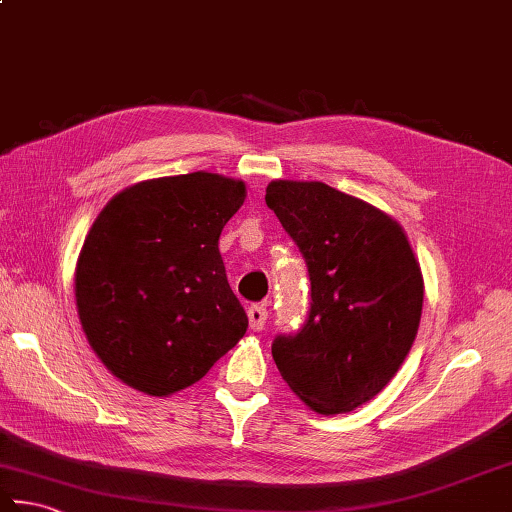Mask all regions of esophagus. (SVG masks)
Here are the masks:
<instances>
[{"instance_id":"34e87169","label":"esophagus","mask_w":512,"mask_h":512,"mask_svg":"<svg viewBox=\"0 0 512 512\" xmlns=\"http://www.w3.org/2000/svg\"><path fill=\"white\" fill-rule=\"evenodd\" d=\"M266 319H268V310L264 304H253L248 308V322H250V330H255L259 333L266 326Z\"/></svg>"}]
</instances>
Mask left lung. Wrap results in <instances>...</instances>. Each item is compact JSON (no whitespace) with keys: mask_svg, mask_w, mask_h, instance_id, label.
<instances>
[{"mask_svg":"<svg viewBox=\"0 0 512 512\" xmlns=\"http://www.w3.org/2000/svg\"><path fill=\"white\" fill-rule=\"evenodd\" d=\"M266 204L310 277L308 319L275 337L273 359L315 413H348L404 364L422 319V268L393 217L328 184L277 179Z\"/></svg>","mask_w":512,"mask_h":512,"instance_id":"1","label":"left lung"}]
</instances>
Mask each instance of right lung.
<instances>
[{"mask_svg":"<svg viewBox=\"0 0 512 512\" xmlns=\"http://www.w3.org/2000/svg\"><path fill=\"white\" fill-rule=\"evenodd\" d=\"M246 199L239 179L188 173L124 188L90 226L75 302L90 348L153 397L199 382L248 328L219 235Z\"/></svg>","mask_w":512,"mask_h":512,"instance_id":"add662e5","label":"right lung"}]
</instances>
